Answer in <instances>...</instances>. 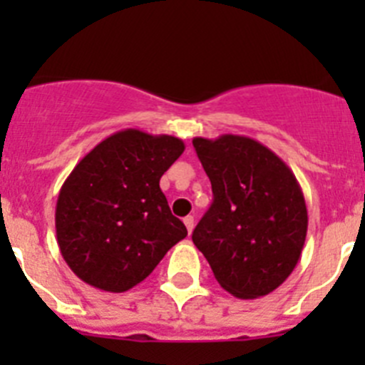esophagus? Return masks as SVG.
Segmentation results:
<instances>
[{
    "label": "esophagus",
    "instance_id": "34e87169",
    "mask_svg": "<svg viewBox=\"0 0 365 365\" xmlns=\"http://www.w3.org/2000/svg\"><path fill=\"white\" fill-rule=\"evenodd\" d=\"M182 221H185L186 228H188V232H190V234H192V230H193V225H195V221H193V215H186V217L182 219Z\"/></svg>",
    "mask_w": 365,
    "mask_h": 365
}]
</instances>
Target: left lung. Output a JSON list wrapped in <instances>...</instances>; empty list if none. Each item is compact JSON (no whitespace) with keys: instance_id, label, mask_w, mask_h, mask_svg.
<instances>
[{"instance_id":"obj_1","label":"left lung","mask_w":365,"mask_h":365,"mask_svg":"<svg viewBox=\"0 0 365 365\" xmlns=\"http://www.w3.org/2000/svg\"><path fill=\"white\" fill-rule=\"evenodd\" d=\"M214 202L192 234L225 291L241 299L270 294L302 256L307 206L294 173L245 135L193 138Z\"/></svg>"}]
</instances>
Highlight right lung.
Segmentation results:
<instances>
[{
    "mask_svg": "<svg viewBox=\"0 0 365 365\" xmlns=\"http://www.w3.org/2000/svg\"><path fill=\"white\" fill-rule=\"evenodd\" d=\"M182 151L180 138L128 128L74 166L58 193L54 222L60 252L82 282L130 291L188 235L159 186Z\"/></svg>",
    "mask_w": 365,
    "mask_h": 365,
    "instance_id": "right-lung-1",
    "label": "right lung"
}]
</instances>
